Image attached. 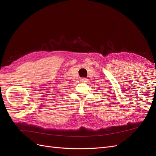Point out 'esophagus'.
Masks as SVG:
<instances>
[{
  "label": "esophagus",
  "mask_w": 156,
  "mask_h": 156,
  "mask_svg": "<svg viewBox=\"0 0 156 156\" xmlns=\"http://www.w3.org/2000/svg\"><path fill=\"white\" fill-rule=\"evenodd\" d=\"M80 80H81V82H87V79L86 78H81Z\"/></svg>",
  "instance_id": "obj_1"
}]
</instances>
